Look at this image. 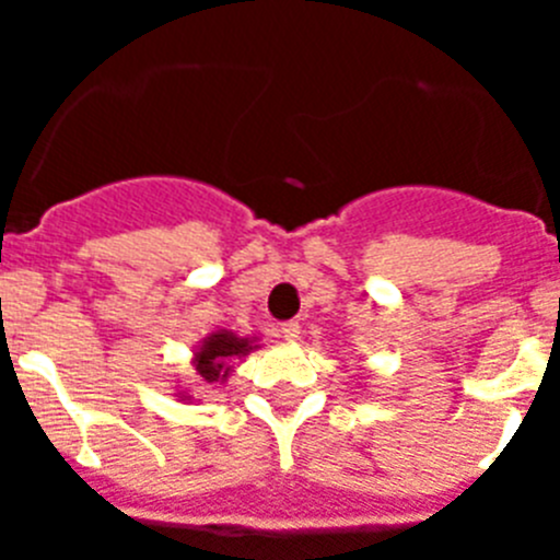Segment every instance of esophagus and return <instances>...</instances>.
Returning <instances> with one entry per match:
<instances>
[{
    "mask_svg": "<svg viewBox=\"0 0 560 560\" xmlns=\"http://www.w3.org/2000/svg\"><path fill=\"white\" fill-rule=\"evenodd\" d=\"M280 336H283L285 341H294L296 336H300V323H283L280 325Z\"/></svg>",
    "mask_w": 560,
    "mask_h": 560,
    "instance_id": "obj_1",
    "label": "esophagus"
}]
</instances>
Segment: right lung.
Segmentation results:
<instances>
[{
	"label": "right lung",
	"instance_id": "right-lung-1",
	"mask_svg": "<svg viewBox=\"0 0 560 560\" xmlns=\"http://www.w3.org/2000/svg\"><path fill=\"white\" fill-rule=\"evenodd\" d=\"M257 348H260V345H257V336H237L232 334V330H212V334H207L205 339L196 345L190 359L192 378H196L201 393L226 384V378L235 373V361L246 359V355ZM176 387L179 389L173 395H176L182 404L201 400L196 398V395H190V389L182 387V381H176Z\"/></svg>",
	"mask_w": 560,
	"mask_h": 560
}]
</instances>
